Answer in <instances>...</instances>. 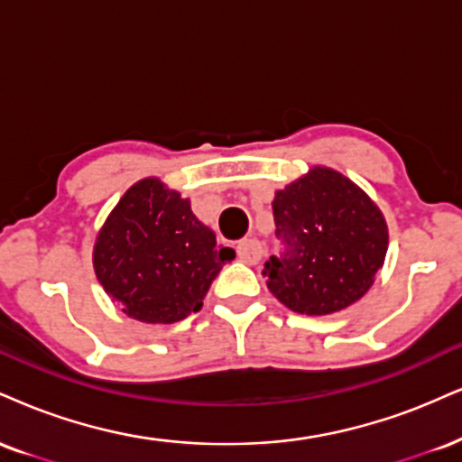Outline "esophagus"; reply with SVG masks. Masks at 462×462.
Returning a JSON list of instances; mask_svg holds the SVG:
<instances>
[{
  "label": "esophagus",
  "instance_id": "obj_1",
  "mask_svg": "<svg viewBox=\"0 0 462 462\" xmlns=\"http://www.w3.org/2000/svg\"><path fill=\"white\" fill-rule=\"evenodd\" d=\"M238 258L247 264H258L263 258V245H260L258 238H245V241L238 243Z\"/></svg>",
  "mask_w": 462,
  "mask_h": 462
}]
</instances>
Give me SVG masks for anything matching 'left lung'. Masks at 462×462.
<instances>
[{
    "label": "left lung",
    "mask_w": 462,
    "mask_h": 462,
    "mask_svg": "<svg viewBox=\"0 0 462 462\" xmlns=\"http://www.w3.org/2000/svg\"><path fill=\"white\" fill-rule=\"evenodd\" d=\"M273 219L282 249L263 275L286 308L322 316L368 292L387 254V226L348 178L314 168L275 193Z\"/></svg>",
    "instance_id": "8db88e82"
}]
</instances>
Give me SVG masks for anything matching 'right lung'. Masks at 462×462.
I'll list each match as a JSON object with an SVG mask.
<instances>
[{
    "instance_id": "1",
    "label": "right lung",
    "mask_w": 462,
    "mask_h": 462,
    "mask_svg": "<svg viewBox=\"0 0 462 462\" xmlns=\"http://www.w3.org/2000/svg\"><path fill=\"white\" fill-rule=\"evenodd\" d=\"M235 258L191 213L189 199L157 178L133 185L94 245V271L122 312L142 322H176L202 308L204 294Z\"/></svg>"
}]
</instances>
